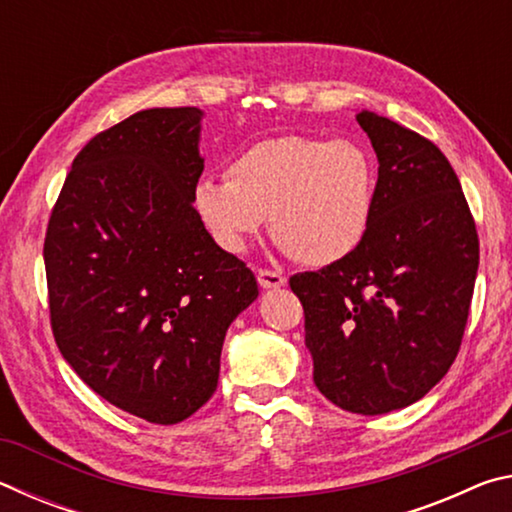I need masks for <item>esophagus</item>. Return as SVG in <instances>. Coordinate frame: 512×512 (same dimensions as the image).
<instances>
[{
    "instance_id": "esophagus-1",
    "label": "esophagus",
    "mask_w": 512,
    "mask_h": 512,
    "mask_svg": "<svg viewBox=\"0 0 512 512\" xmlns=\"http://www.w3.org/2000/svg\"><path fill=\"white\" fill-rule=\"evenodd\" d=\"M257 282L262 289H280L287 284V277L277 271H266V268H259L257 271Z\"/></svg>"
}]
</instances>
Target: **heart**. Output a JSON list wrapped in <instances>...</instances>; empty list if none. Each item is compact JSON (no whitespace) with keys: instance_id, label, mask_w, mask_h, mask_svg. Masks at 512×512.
Segmentation results:
<instances>
[{"instance_id":"heart-1","label":"heart","mask_w":512,"mask_h":512,"mask_svg":"<svg viewBox=\"0 0 512 512\" xmlns=\"http://www.w3.org/2000/svg\"><path fill=\"white\" fill-rule=\"evenodd\" d=\"M225 178L196 183L192 207L214 244L230 255L246 253L268 214L273 237L311 266L339 262L368 235L375 169L350 140L273 137L237 155Z\"/></svg>"}]
</instances>
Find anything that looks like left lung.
Returning <instances> with one entry per match:
<instances>
[{
    "instance_id": "left-lung-1",
    "label": "left lung",
    "mask_w": 512,
    "mask_h": 512,
    "mask_svg": "<svg viewBox=\"0 0 512 512\" xmlns=\"http://www.w3.org/2000/svg\"><path fill=\"white\" fill-rule=\"evenodd\" d=\"M379 171L366 239L289 284L305 309L314 384L361 415L422 400L461 348L479 237L452 164L436 144L361 110Z\"/></svg>"
}]
</instances>
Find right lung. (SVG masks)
<instances>
[{"label":"right lung","instance_id":"obj_1","mask_svg":"<svg viewBox=\"0 0 512 512\" xmlns=\"http://www.w3.org/2000/svg\"><path fill=\"white\" fill-rule=\"evenodd\" d=\"M203 115L151 108L92 137L45 237L60 354L103 400L153 424L210 400L225 332L259 296L194 214Z\"/></svg>","mask_w":512,"mask_h":512}]
</instances>
